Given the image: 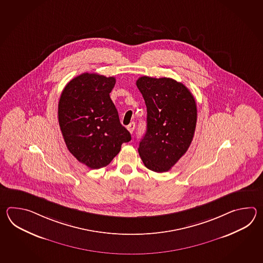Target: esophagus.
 Wrapping results in <instances>:
<instances>
[{
    "instance_id": "esophagus-1",
    "label": "esophagus",
    "mask_w": 263,
    "mask_h": 263,
    "mask_svg": "<svg viewBox=\"0 0 263 263\" xmlns=\"http://www.w3.org/2000/svg\"><path fill=\"white\" fill-rule=\"evenodd\" d=\"M127 129L129 130L130 134H133L134 133V129H135V123L134 122H132V123H129L128 126H127Z\"/></svg>"
}]
</instances>
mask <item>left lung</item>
<instances>
[{
    "instance_id": "left-lung-1",
    "label": "left lung",
    "mask_w": 263,
    "mask_h": 263,
    "mask_svg": "<svg viewBox=\"0 0 263 263\" xmlns=\"http://www.w3.org/2000/svg\"><path fill=\"white\" fill-rule=\"evenodd\" d=\"M136 85L146 106V132L140 157L151 171H169L184 155L195 134L197 118L194 96L171 78L140 77Z\"/></svg>"
}]
</instances>
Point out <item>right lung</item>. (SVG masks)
I'll return each mask as SVG.
<instances>
[{
    "mask_svg": "<svg viewBox=\"0 0 263 263\" xmlns=\"http://www.w3.org/2000/svg\"><path fill=\"white\" fill-rule=\"evenodd\" d=\"M115 77L83 73L62 92L58 121L67 149L91 169L104 167L132 139L110 98Z\"/></svg>",
    "mask_w": 263,
    "mask_h": 263,
    "instance_id": "right-lung-1",
    "label": "right lung"
}]
</instances>
